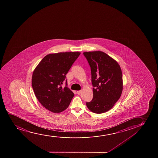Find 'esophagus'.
I'll return each mask as SVG.
<instances>
[{
    "label": "esophagus",
    "instance_id": "esophagus-1",
    "mask_svg": "<svg viewBox=\"0 0 158 158\" xmlns=\"http://www.w3.org/2000/svg\"><path fill=\"white\" fill-rule=\"evenodd\" d=\"M81 92H82V91H81V90H80V91H77V93L78 94V95H80V94L81 93Z\"/></svg>",
    "mask_w": 158,
    "mask_h": 158
}]
</instances>
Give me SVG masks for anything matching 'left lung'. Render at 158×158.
<instances>
[{
  "mask_svg": "<svg viewBox=\"0 0 158 158\" xmlns=\"http://www.w3.org/2000/svg\"><path fill=\"white\" fill-rule=\"evenodd\" d=\"M84 55L91 70L93 98L86 106L95 114L110 110L119 99L123 89L121 68L117 61L101 51L86 52Z\"/></svg>",
  "mask_w": 158,
  "mask_h": 158,
  "instance_id": "8db88e82",
  "label": "left lung"
}]
</instances>
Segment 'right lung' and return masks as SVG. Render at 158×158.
<instances>
[{"label":"right lung","instance_id":"add662e5","mask_svg":"<svg viewBox=\"0 0 158 158\" xmlns=\"http://www.w3.org/2000/svg\"><path fill=\"white\" fill-rule=\"evenodd\" d=\"M80 52L50 53L34 69L32 86L40 103L48 110L59 113L66 110L74 94L67 86L62 88L66 75Z\"/></svg>","mask_w":158,"mask_h":158}]
</instances>
